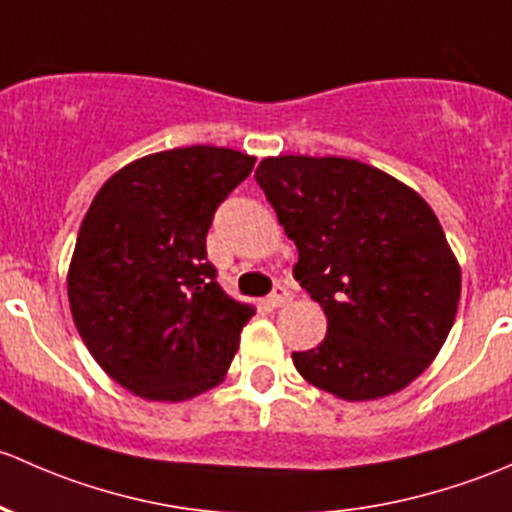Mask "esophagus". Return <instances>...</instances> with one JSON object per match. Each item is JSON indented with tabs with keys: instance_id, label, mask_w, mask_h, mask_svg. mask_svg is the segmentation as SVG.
<instances>
[{
	"instance_id": "34e87169",
	"label": "esophagus",
	"mask_w": 512,
	"mask_h": 512,
	"mask_svg": "<svg viewBox=\"0 0 512 512\" xmlns=\"http://www.w3.org/2000/svg\"><path fill=\"white\" fill-rule=\"evenodd\" d=\"M288 300H291V293H288L286 288H283V286H278L276 291H273L271 295H268L266 303L271 305V308H281V305H286Z\"/></svg>"
}]
</instances>
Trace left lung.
Returning a JSON list of instances; mask_svg holds the SVG:
<instances>
[{
	"label": "left lung",
	"mask_w": 512,
	"mask_h": 512,
	"mask_svg": "<svg viewBox=\"0 0 512 512\" xmlns=\"http://www.w3.org/2000/svg\"><path fill=\"white\" fill-rule=\"evenodd\" d=\"M256 182L298 249L295 281L328 318L318 347L293 352L295 370L347 402L407 387L446 342L461 298L429 204L345 157H266Z\"/></svg>",
	"instance_id": "1"
}]
</instances>
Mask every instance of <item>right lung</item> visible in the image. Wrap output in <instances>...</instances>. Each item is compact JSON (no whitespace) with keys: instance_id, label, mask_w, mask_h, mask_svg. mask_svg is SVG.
I'll use <instances>...</instances> for the list:
<instances>
[{"instance_id":"add662e5","label":"right lung","mask_w":512,"mask_h":512,"mask_svg":"<svg viewBox=\"0 0 512 512\" xmlns=\"http://www.w3.org/2000/svg\"><path fill=\"white\" fill-rule=\"evenodd\" d=\"M256 157L192 145L130 162L100 187L68 268L73 323L93 360L125 389L184 402L229 370L251 305L207 261L219 204Z\"/></svg>"}]
</instances>
